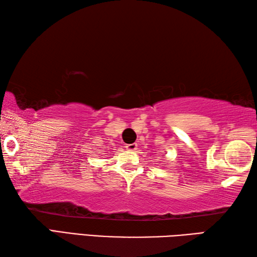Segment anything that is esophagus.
Here are the masks:
<instances>
[{
    "mask_svg": "<svg viewBox=\"0 0 257 257\" xmlns=\"http://www.w3.org/2000/svg\"><path fill=\"white\" fill-rule=\"evenodd\" d=\"M125 149L129 150V151H136L138 149V145L137 144H129V145H125Z\"/></svg>",
    "mask_w": 257,
    "mask_h": 257,
    "instance_id": "1",
    "label": "esophagus"
}]
</instances>
